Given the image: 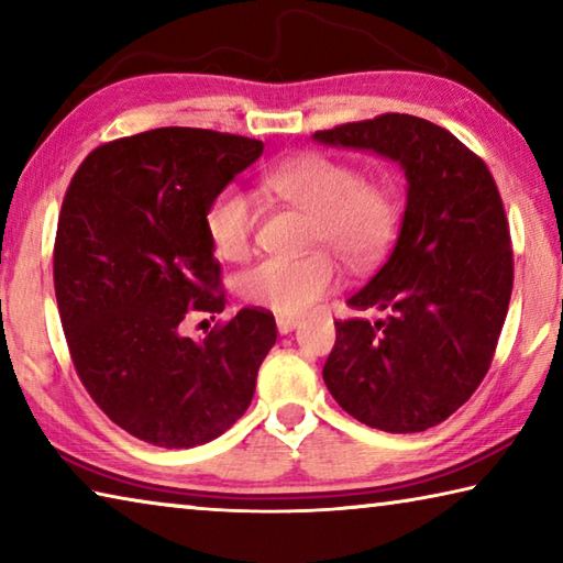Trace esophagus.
Returning a JSON list of instances; mask_svg holds the SVG:
<instances>
[{"instance_id": "1", "label": "esophagus", "mask_w": 563, "mask_h": 563, "mask_svg": "<svg viewBox=\"0 0 563 563\" xmlns=\"http://www.w3.org/2000/svg\"><path fill=\"white\" fill-rule=\"evenodd\" d=\"M275 325H278L280 335H288V332H292L295 328L300 325V320L298 318H283V316H278V320H275Z\"/></svg>"}]
</instances>
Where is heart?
Masks as SVG:
<instances>
[{
    "label": "heart",
    "instance_id": "heart-1",
    "mask_svg": "<svg viewBox=\"0 0 563 563\" xmlns=\"http://www.w3.org/2000/svg\"><path fill=\"white\" fill-rule=\"evenodd\" d=\"M263 186L312 216L310 247H328L350 268L365 271L383 258L399 223V201L385 180L362 178L355 166L325 154H300L263 176ZM206 233L216 255L243 261L253 247L258 211L253 198L228 186L206 208ZM338 288L328 253L300 261L268 258L241 275L238 290L255 308L283 318L302 316Z\"/></svg>",
    "mask_w": 563,
    "mask_h": 563
}]
</instances>
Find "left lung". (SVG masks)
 <instances>
[{
    "label": "left lung",
    "mask_w": 563,
    "mask_h": 563,
    "mask_svg": "<svg viewBox=\"0 0 563 563\" xmlns=\"http://www.w3.org/2000/svg\"><path fill=\"white\" fill-rule=\"evenodd\" d=\"M320 144L399 161L407 208L395 251L347 305L385 318L335 322L322 379L335 402L383 432H424L482 385L507 320L514 253L487 164L409 113L316 131Z\"/></svg>",
    "instance_id": "1"
}]
</instances>
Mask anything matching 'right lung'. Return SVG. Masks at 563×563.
Segmentation results:
<instances>
[{
    "label": "right lung",
    "instance_id": "add662e5",
    "mask_svg": "<svg viewBox=\"0 0 563 563\" xmlns=\"http://www.w3.org/2000/svg\"><path fill=\"white\" fill-rule=\"evenodd\" d=\"M261 154L235 133L154 129L93 148L66 188L54 241L66 345L93 402L136 440L188 450L251 405L273 312L243 308L201 342L178 325L225 308L206 208Z\"/></svg>",
    "mask_w": 563,
    "mask_h": 563
}]
</instances>
